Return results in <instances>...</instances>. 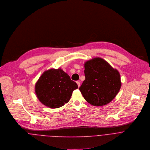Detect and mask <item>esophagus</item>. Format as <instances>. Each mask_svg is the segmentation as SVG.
Here are the masks:
<instances>
[{
  "mask_svg": "<svg viewBox=\"0 0 150 150\" xmlns=\"http://www.w3.org/2000/svg\"><path fill=\"white\" fill-rule=\"evenodd\" d=\"M76 83H77V85H78V87H79L80 86V82L79 81H77Z\"/></svg>",
  "mask_w": 150,
  "mask_h": 150,
  "instance_id": "34e87169",
  "label": "esophagus"
}]
</instances>
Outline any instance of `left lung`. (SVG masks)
Listing matches in <instances>:
<instances>
[{
	"label": "left lung",
	"mask_w": 150,
	"mask_h": 150,
	"mask_svg": "<svg viewBox=\"0 0 150 150\" xmlns=\"http://www.w3.org/2000/svg\"><path fill=\"white\" fill-rule=\"evenodd\" d=\"M84 75L79 90L85 100L93 106L110 103L121 88L119 71L101 58H94L84 63Z\"/></svg>",
	"instance_id": "left-lung-1"
}]
</instances>
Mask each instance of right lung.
Masks as SVG:
<instances>
[{
  "instance_id": "right-lung-1",
  "label": "right lung",
  "mask_w": 150,
  "mask_h": 150,
  "mask_svg": "<svg viewBox=\"0 0 150 150\" xmlns=\"http://www.w3.org/2000/svg\"><path fill=\"white\" fill-rule=\"evenodd\" d=\"M77 88V83L62 69H51L40 76L35 84V92L43 105L54 109L67 103Z\"/></svg>"
}]
</instances>
